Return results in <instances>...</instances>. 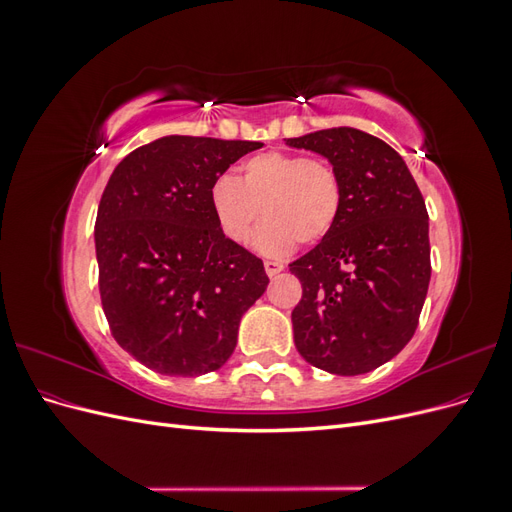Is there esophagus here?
<instances>
[{
    "label": "esophagus",
    "mask_w": 512,
    "mask_h": 512,
    "mask_svg": "<svg viewBox=\"0 0 512 512\" xmlns=\"http://www.w3.org/2000/svg\"><path fill=\"white\" fill-rule=\"evenodd\" d=\"M265 271L269 277H275L277 273L284 271V262L280 260H265Z\"/></svg>",
    "instance_id": "esophagus-1"
}]
</instances>
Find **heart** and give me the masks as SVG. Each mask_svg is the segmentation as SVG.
<instances>
[{
    "label": "heart",
    "instance_id": "obj_1",
    "mask_svg": "<svg viewBox=\"0 0 512 512\" xmlns=\"http://www.w3.org/2000/svg\"><path fill=\"white\" fill-rule=\"evenodd\" d=\"M209 205L224 235L243 243L254 237L262 254L282 256L294 245L322 241L335 228L344 205V183L335 166L303 153L262 151L243 162L239 181L222 175L211 183Z\"/></svg>",
    "mask_w": 512,
    "mask_h": 512
}]
</instances>
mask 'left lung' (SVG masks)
<instances>
[{"instance_id":"left-lung-1","label":"left lung","mask_w":512,"mask_h":512,"mask_svg":"<svg viewBox=\"0 0 512 512\" xmlns=\"http://www.w3.org/2000/svg\"><path fill=\"white\" fill-rule=\"evenodd\" d=\"M286 143L320 153L344 183L335 228L288 265L303 286L294 346L329 374H365L404 350L418 327L431 277L425 198L399 153L363 130Z\"/></svg>"}]
</instances>
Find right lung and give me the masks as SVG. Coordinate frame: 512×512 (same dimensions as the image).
Returning <instances> with one entry per match:
<instances>
[{
  "label": "right lung",
  "mask_w": 512,
  "mask_h": 512,
  "mask_svg": "<svg viewBox=\"0 0 512 512\" xmlns=\"http://www.w3.org/2000/svg\"><path fill=\"white\" fill-rule=\"evenodd\" d=\"M260 147L164 136L106 183L96 218L102 309L115 342L158 374L220 369L241 316L267 290L262 260L224 235L209 205L211 183Z\"/></svg>",
  "instance_id": "obj_1"
}]
</instances>
